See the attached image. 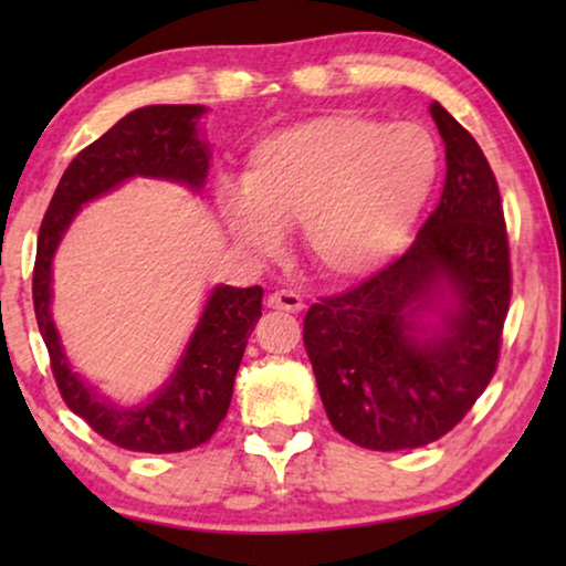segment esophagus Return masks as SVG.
<instances>
[{
    "instance_id": "1",
    "label": "esophagus",
    "mask_w": 566,
    "mask_h": 566,
    "mask_svg": "<svg viewBox=\"0 0 566 566\" xmlns=\"http://www.w3.org/2000/svg\"><path fill=\"white\" fill-rule=\"evenodd\" d=\"M265 306L273 308V312H291V314H298L301 308H304V301H301L298 293L281 289V291L270 293V296L265 298Z\"/></svg>"
}]
</instances>
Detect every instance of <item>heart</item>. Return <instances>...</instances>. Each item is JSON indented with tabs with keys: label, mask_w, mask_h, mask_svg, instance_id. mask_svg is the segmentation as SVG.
Segmentation results:
<instances>
[{
	"label": "heart",
	"mask_w": 566,
	"mask_h": 566,
	"mask_svg": "<svg viewBox=\"0 0 566 566\" xmlns=\"http://www.w3.org/2000/svg\"><path fill=\"white\" fill-rule=\"evenodd\" d=\"M440 154L417 123H378L332 113L260 138L219 211L252 254H270L281 229L301 223L314 270L335 283L374 275L420 219L438 180Z\"/></svg>",
	"instance_id": "1"
}]
</instances>
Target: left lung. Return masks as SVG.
<instances>
[{
	"mask_svg": "<svg viewBox=\"0 0 566 566\" xmlns=\"http://www.w3.org/2000/svg\"><path fill=\"white\" fill-rule=\"evenodd\" d=\"M430 115L448 167L438 208L397 262L304 319L332 428L370 451L428 446L463 420L497 368L510 304L490 161L443 105Z\"/></svg>",
	"mask_w": 566,
	"mask_h": 566,
	"instance_id": "obj_1",
	"label": "left lung"
}]
</instances>
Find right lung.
<instances>
[{"label": "right lung", "instance_id": "obj_1", "mask_svg": "<svg viewBox=\"0 0 566 566\" xmlns=\"http://www.w3.org/2000/svg\"><path fill=\"white\" fill-rule=\"evenodd\" d=\"M206 105H146L82 149L66 167L38 234L35 319L66 407L111 443L142 453H180L206 443L227 417L247 337L262 316V289L213 285L169 376L138 405H120L74 370L53 322V258L82 208L136 177L203 190L211 144Z\"/></svg>", "mask_w": 566, "mask_h": 566}]
</instances>
